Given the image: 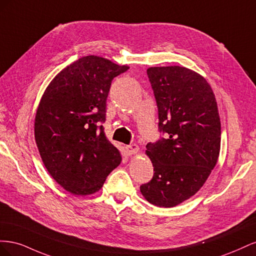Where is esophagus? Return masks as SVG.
I'll use <instances>...</instances> for the list:
<instances>
[{
  "label": "esophagus",
  "mask_w": 256,
  "mask_h": 256,
  "mask_svg": "<svg viewBox=\"0 0 256 256\" xmlns=\"http://www.w3.org/2000/svg\"><path fill=\"white\" fill-rule=\"evenodd\" d=\"M125 148H126V152H128V154H136L138 152V150H140L136 144H129L125 147Z\"/></svg>",
  "instance_id": "1"
}]
</instances>
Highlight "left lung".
<instances>
[{
	"label": "left lung",
	"mask_w": 256,
	"mask_h": 256,
	"mask_svg": "<svg viewBox=\"0 0 256 256\" xmlns=\"http://www.w3.org/2000/svg\"><path fill=\"white\" fill-rule=\"evenodd\" d=\"M158 108V129L168 134L146 145L152 180L140 187L152 205L174 207L202 188L219 157L221 122L210 85L186 67L147 69Z\"/></svg>",
	"instance_id": "left-lung-1"
}]
</instances>
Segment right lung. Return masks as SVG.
<instances>
[{"label": "right lung", "mask_w": 256, "mask_h": 256, "mask_svg": "<svg viewBox=\"0 0 256 256\" xmlns=\"http://www.w3.org/2000/svg\"><path fill=\"white\" fill-rule=\"evenodd\" d=\"M128 69L84 56L64 68L42 97L34 127L38 150L54 180L72 194L95 193L120 164L100 122H106L112 80Z\"/></svg>", "instance_id": "right-lung-1"}]
</instances>
